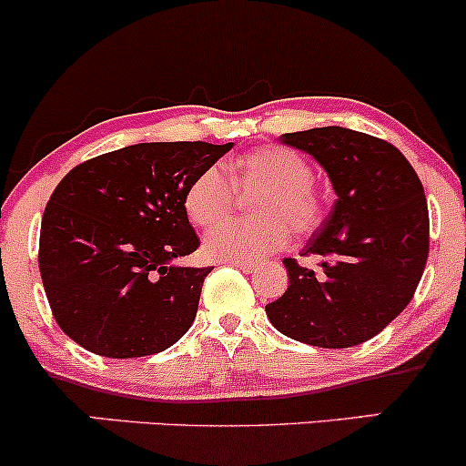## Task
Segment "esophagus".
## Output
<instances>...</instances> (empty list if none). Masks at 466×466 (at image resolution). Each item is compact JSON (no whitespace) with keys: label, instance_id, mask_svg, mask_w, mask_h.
Instances as JSON below:
<instances>
[{"label":"esophagus","instance_id":"esophagus-1","mask_svg":"<svg viewBox=\"0 0 466 466\" xmlns=\"http://www.w3.org/2000/svg\"><path fill=\"white\" fill-rule=\"evenodd\" d=\"M231 266H235V268H239L242 270V273H255V266L253 264H242V261H233Z\"/></svg>","mask_w":466,"mask_h":466}]
</instances>
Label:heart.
I'll return each mask as SVG.
<instances>
[{
	"label": "heart",
	"instance_id": "obj_1",
	"mask_svg": "<svg viewBox=\"0 0 466 466\" xmlns=\"http://www.w3.org/2000/svg\"><path fill=\"white\" fill-rule=\"evenodd\" d=\"M315 169L299 151L268 145L238 156L227 174L207 167L185 191V211L196 227L211 228L232 210L237 191L259 192L253 223L219 225L207 235L205 253L218 261H255L289 244L290 231L308 238L326 218L321 193L315 189Z\"/></svg>",
	"mask_w": 466,
	"mask_h": 466
}]
</instances>
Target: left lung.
<instances>
[{"label":"left lung","instance_id":"8db88e82","mask_svg":"<svg viewBox=\"0 0 466 466\" xmlns=\"http://www.w3.org/2000/svg\"><path fill=\"white\" fill-rule=\"evenodd\" d=\"M330 176L337 202L308 239L319 275L286 258L289 289L266 306L286 337L352 348L394 321L414 297L430 255V211L420 177L394 145L346 127L284 134Z\"/></svg>","mask_w":466,"mask_h":466}]
</instances>
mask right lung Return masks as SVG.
<instances>
[{"label":"right lung","instance_id":"obj_1","mask_svg":"<svg viewBox=\"0 0 466 466\" xmlns=\"http://www.w3.org/2000/svg\"><path fill=\"white\" fill-rule=\"evenodd\" d=\"M233 143H140L76 165L52 191L39 270L56 323L109 359L163 352L191 328L207 268L171 259L200 247L185 191Z\"/></svg>","mask_w":466,"mask_h":466}]
</instances>
